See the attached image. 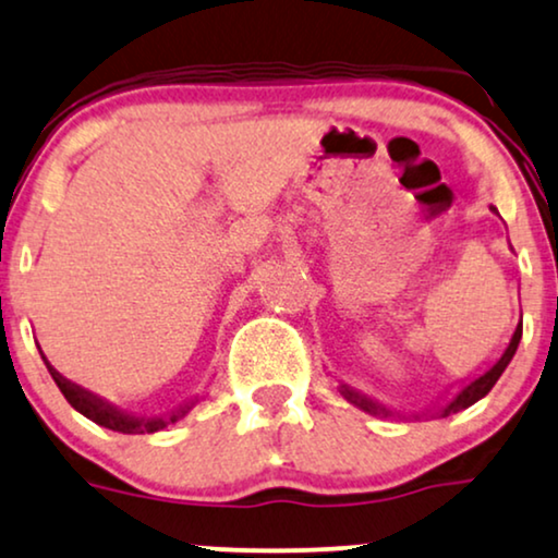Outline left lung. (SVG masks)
<instances>
[{
  "label": "left lung",
  "mask_w": 558,
  "mask_h": 558,
  "mask_svg": "<svg viewBox=\"0 0 558 558\" xmlns=\"http://www.w3.org/2000/svg\"><path fill=\"white\" fill-rule=\"evenodd\" d=\"M492 210H495V214H497V208H492ZM510 250H512V246H510ZM520 337H523V314H520L518 327H514L510 342H507V348L502 350V355H499L495 363L486 365V368L482 373H476V376L461 380L458 391L450 393V399H442V404L427 409V412H422V414H412V417L414 420H420V417H448V414L461 412V409H469L471 404H476L478 399H484L486 393L492 391V386L497 384L499 376H502L507 365H510L514 350H518V344H520ZM340 393L350 401V404H355L357 409H363V412L376 414V417H393L391 409H386L384 404H378V401H373L371 397H365V393L355 391L348 384H340Z\"/></svg>",
  "instance_id": "left-lung-1"
}]
</instances>
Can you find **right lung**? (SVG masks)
I'll return each instance as SVG.
<instances>
[{"instance_id": "obj_1", "label": "right lung", "mask_w": 558, "mask_h": 558, "mask_svg": "<svg viewBox=\"0 0 558 558\" xmlns=\"http://www.w3.org/2000/svg\"><path fill=\"white\" fill-rule=\"evenodd\" d=\"M38 350H40V344H38ZM40 357H44L48 373H51V378L56 380V386H59L69 404H72L80 414H84V417L95 422V425L108 427V429H112V433H123V435L159 433V429H165L167 425H174V422L185 417L190 409L197 404V399H201V397H193L190 401H185V404H180L178 409H174V412L161 414V417H138V414L125 412V409L110 404L108 399H102V397H97V393L82 389V386H76L74 380L63 378L61 373L56 371L51 363H48L44 350H40Z\"/></svg>"}]
</instances>
